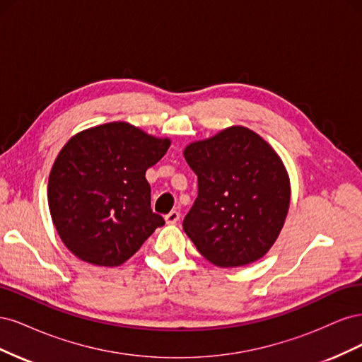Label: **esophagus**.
<instances>
[{"label":"esophagus","mask_w":362,"mask_h":362,"mask_svg":"<svg viewBox=\"0 0 362 362\" xmlns=\"http://www.w3.org/2000/svg\"><path fill=\"white\" fill-rule=\"evenodd\" d=\"M166 222L169 223V225H173V223H177L178 221H180V211H177V210H172L169 214H166Z\"/></svg>","instance_id":"obj_1"}]
</instances>
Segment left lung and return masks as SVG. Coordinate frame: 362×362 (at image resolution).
<instances>
[{
	"label": "left lung",
	"mask_w": 362,
	"mask_h": 362,
	"mask_svg": "<svg viewBox=\"0 0 362 362\" xmlns=\"http://www.w3.org/2000/svg\"><path fill=\"white\" fill-rule=\"evenodd\" d=\"M184 158L198 177V198L182 228L218 267L246 266L275 243L290 205L286 168L266 140L245 127L194 141Z\"/></svg>",
	"instance_id": "8db88e82"
}]
</instances>
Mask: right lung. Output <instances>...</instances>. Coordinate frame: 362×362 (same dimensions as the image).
Masks as SVG:
<instances>
[{
  "label": "right lung",
  "instance_id": "obj_1",
  "mask_svg": "<svg viewBox=\"0 0 362 362\" xmlns=\"http://www.w3.org/2000/svg\"><path fill=\"white\" fill-rule=\"evenodd\" d=\"M170 146L125 124L86 129L63 146L51 169L48 204L63 243L75 257L115 267L164 225L152 211L146 170Z\"/></svg>",
  "mask_w": 362,
  "mask_h": 362
}]
</instances>
